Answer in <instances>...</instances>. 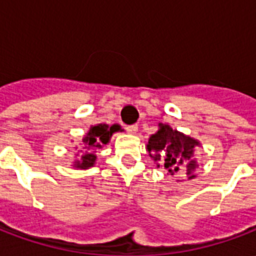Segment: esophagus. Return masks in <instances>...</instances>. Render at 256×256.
<instances>
[{
    "label": "esophagus",
    "instance_id": "1",
    "mask_svg": "<svg viewBox=\"0 0 256 256\" xmlns=\"http://www.w3.org/2000/svg\"><path fill=\"white\" fill-rule=\"evenodd\" d=\"M126 130H128V134H137L138 128H137V126H128V128H126Z\"/></svg>",
    "mask_w": 256,
    "mask_h": 256
}]
</instances>
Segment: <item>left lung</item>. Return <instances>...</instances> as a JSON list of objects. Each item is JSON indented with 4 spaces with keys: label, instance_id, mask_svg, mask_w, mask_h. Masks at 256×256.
<instances>
[{
    "label": "left lung",
    "instance_id": "8db88e82",
    "mask_svg": "<svg viewBox=\"0 0 256 256\" xmlns=\"http://www.w3.org/2000/svg\"><path fill=\"white\" fill-rule=\"evenodd\" d=\"M200 145L198 140L178 132L170 124L159 123L158 132L148 140L146 150L158 167H164L172 176L185 170L188 180H193L196 178L194 170L198 167L194 150Z\"/></svg>",
    "mask_w": 256,
    "mask_h": 256
}]
</instances>
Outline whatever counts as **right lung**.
<instances>
[{"instance_id":"add662e5","label":"right lung","mask_w":256,"mask_h":256,"mask_svg":"<svg viewBox=\"0 0 256 256\" xmlns=\"http://www.w3.org/2000/svg\"><path fill=\"white\" fill-rule=\"evenodd\" d=\"M122 128L119 124H106V123H98L94 126H90L88 133L84 134L80 140V155L75 156V160L72 163L74 168H80V170H88L93 167L97 160V150H101L104 145L110 144L112 134L120 132ZM78 148V146H76Z\"/></svg>"}]
</instances>
